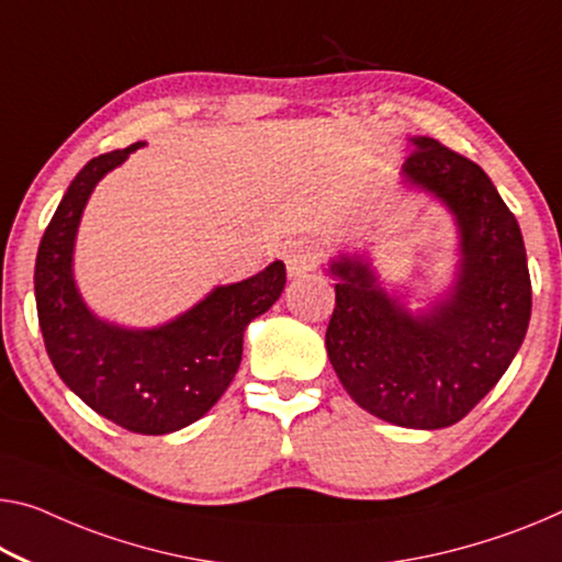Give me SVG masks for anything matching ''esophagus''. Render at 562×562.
Here are the masks:
<instances>
[{
	"label": "esophagus",
	"mask_w": 562,
	"mask_h": 562,
	"mask_svg": "<svg viewBox=\"0 0 562 562\" xmlns=\"http://www.w3.org/2000/svg\"><path fill=\"white\" fill-rule=\"evenodd\" d=\"M283 263H286V271L291 279H299V276H304V273L316 269L318 246L308 238L291 240V244L283 248Z\"/></svg>",
	"instance_id": "34e87169"
}]
</instances>
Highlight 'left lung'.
Here are the masks:
<instances>
[{"label":"left lung","instance_id":"obj_1","mask_svg":"<svg viewBox=\"0 0 562 562\" xmlns=\"http://www.w3.org/2000/svg\"><path fill=\"white\" fill-rule=\"evenodd\" d=\"M404 183L454 215L460 266L452 289L412 314L379 286L367 258L339 256L329 361L361 409L409 429L460 422L499 382L530 324L522 233L487 172L435 137H409Z\"/></svg>","mask_w":562,"mask_h":562}]
</instances>
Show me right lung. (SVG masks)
<instances>
[{
  "mask_svg": "<svg viewBox=\"0 0 562 562\" xmlns=\"http://www.w3.org/2000/svg\"><path fill=\"white\" fill-rule=\"evenodd\" d=\"M143 145L98 155L77 172L42 236L34 299L59 379L117 427L170 435L201 419L228 390L246 326L281 296L286 266L273 261L251 279L215 286L201 304L155 329H125L94 316L72 273L77 228L102 176Z\"/></svg>",
  "mask_w": 562,
  "mask_h": 562,
  "instance_id": "1",
  "label": "right lung"
}]
</instances>
